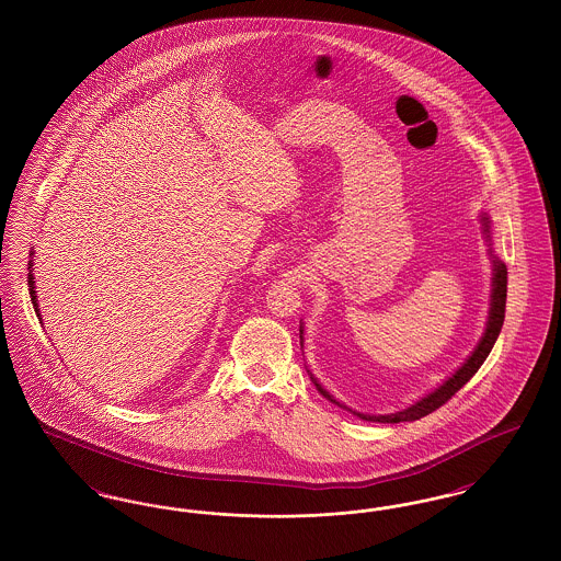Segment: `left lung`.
I'll return each instance as SVG.
<instances>
[{"label": "left lung", "instance_id": "1", "mask_svg": "<svg viewBox=\"0 0 561 561\" xmlns=\"http://www.w3.org/2000/svg\"><path fill=\"white\" fill-rule=\"evenodd\" d=\"M481 231H483V240L488 243V254H490V261H492V288H490V309H488V321H485V330L481 334L480 343L478 347L471 351V355L460 364V368L448 376L437 389H433L431 393H427L425 398L401 408L398 412H391V414H364V412H357L353 408H348L347 403L336 400L328 389H323L320 380L311 374V370H307L313 385L318 387L321 396L325 400L341 405L348 410L351 414L364 419V421H373V423H412V421H419L423 416L431 414L433 410H437L439 405H444L446 401L453 398L454 393L467 385L471 380V376L480 370L481 364L485 362V357L490 355V351L494 347L499 334H501V328H503V321H505V302H507V265L494 254V248H492V220L485 213L480 214ZM300 348L305 345V325L300 323Z\"/></svg>", "mask_w": 561, "mask_h": 561}]
</instances>
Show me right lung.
<instances>
[{
  "label": "right lung",
  "mask_w": 561,
  "mask_h": 561,
  "mask_svg": "<svg viewBox=\"0 0 561 561\" xmlns=\"http://www.w3.org/2000/svg\"><path fill=\"white\" fill-rule=\"evenodd\" d=\"M31 256H33V252H31ZM33 261H28V294H31V302H33V309H35V316H37V320L42 321V313H39V305H37V294H35V277H33Z\"/></svg>",
  "instance_id": "right-lung-1"
}]
</instances>
